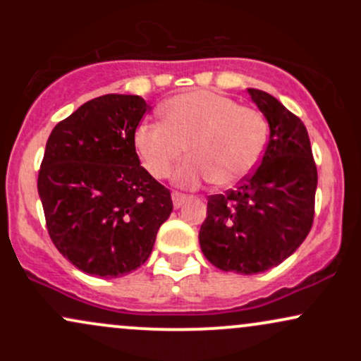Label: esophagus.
Returning a JSON list of instances; mask_svg holds the SVG:
<instances>
[{
    "label": "esophagus",
    "instance_id": "obj_1",
    "mask_svg": "<svg viewBox=\"0 0 361 361\" xmlns=\"http://www.w3.org/2000/svg\"><path fill=\"white\" fill-rule=\"evenodd\" d=\"M171 198H173V205H175V209H180V207L183 205L186 200H188V195H185L181 192H173Z\"/></svg>",
    "mask_w": 361,
    "mask_h": 361
}]
</instances>
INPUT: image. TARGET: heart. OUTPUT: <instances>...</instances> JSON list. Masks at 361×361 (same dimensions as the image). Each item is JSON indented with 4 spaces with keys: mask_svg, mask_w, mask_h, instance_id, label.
<instances>
[{
    "mask_svg": "<svg viewBox=\"0 0 361 361\" xmlns=\"http://www.w3.org/2000/svg\"><path fill=\"white\" fill-rule=\"evenodd\" d=\"M163 122L135 128L134 146L144 168L166 178L188 146L192 157L175 173L180 186L212 180L234 186L251 175L268 140V122L261 111L233 98L197 90L178 94L161 106Z\"/></svg>",
    "mask_w": 361,
    "mask_h": 361,
    "instance_id": "1",
    "label": "heart"
}]
</instances>
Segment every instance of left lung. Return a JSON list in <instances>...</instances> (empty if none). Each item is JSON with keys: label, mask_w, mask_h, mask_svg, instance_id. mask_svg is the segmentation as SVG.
<instances>
[{"label": "left lung", "mask_w": 361, "mask_h": 361, "mask_svg": "<svg viewBox=\"0 0 361 361\" xmlns=\"http://www.w3.org/2000/svg\"><path fill=\"white\" fill-rule=\"evenodd\" d=\"M270 126L259 164L234 190L210 195L198 239L222 271L255 275L287 259L314 222L317 168L304 122L271 94L247 90Z\"/></svg>", "instance_id": "obj_1"}]
</instances>
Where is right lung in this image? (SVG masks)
I'll return each instance as SVG.
<instances>
[{
    "label": "right lung",
    "mask_w": 361,
    "mask_h": 361,
    "mask_svg": "<svg viewBox=\"0 0 361 361\" xmlns=\"http://www.w3.org/2000/svg\"><path fill=\"white\" fill-rule=\"evenodd\" d=\"M149 110L135 94H103L61 120L45 144L37 188L47 233L88 275L137 270L173 210L169 190L135 152L134 132Z\"/></svg>",
    "instance_id": "1"
}]
</instances>
